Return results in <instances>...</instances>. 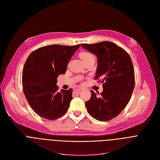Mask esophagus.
<instances>
[{
    "label": "esophagus",
    "instance_id": "obj_1",
    "mask_svg": "<svg viewBox=\"0 0 160 160\" xmlns=\"http://www.w3.org/2000/svg\"><path fill=\"white\" fill-rule=\"evenodd\" d=\"M74 89L76 90V91H82V90H83V89L82 88L79 87V86H77V87H75V88H74Z\"/></svg>",
    "mask_w": 160,
    "mask_h": 160
}]
</instances>
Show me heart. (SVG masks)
<instances>
[{"label":"heart","mask_w":160,"mask_h":160,"mask_svg":"<svg viewBox=\"0 0 160 160\" xmlns=\"http://www.w3.org/2000/svg\"><path fill=\"white\" fill-rule=\"evenodd\" d=\"M80 57L81 58V59L83 60V62H86L88 60L94 58V56L91 54L90 52H82L80 54Z\"/></svg>","instance_id":"1"}]
</instances>
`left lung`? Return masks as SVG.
<instances>
[{
    "instance_id": "1",
    "label": "left lung",
    "mask_w": 160,
    "mask_h": 160,
    "mask_svg": "<svg viewBox=\"0 0 160 160\" xmlns=\"http://www.w3.org/2000/svg\"><path fill=\"white\" fill-rule=\"evenodd\" d=\"M81 46L97 56L94 79H100L103 88L100 97L91 91V97L86 103L87 110L96 120H110L123 110L132 96L135 77L131 58L123 48L111 42L82 44Z\"/></svg>"
}]
</instances>
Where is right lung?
<instances>
[{
	"instance_id": "add662e5",
	"label": "right lung",
	"mask_w": 160,
	"mask_h": 160,
	"mask_svg": "<svg viewBox=\"0 0 160 160\" xmlns=\"http://www.w3.org/2000/svg\"><path fill=\"white\" fill-rule=\"evenodd\" d=\"M51 45L32 52L22 71L24 93L31 108L40 116L52 120L67 112L72 89H61L57 85L59 74H64L69 61L80 47Z\"/></svg>"
}]
</instances>
